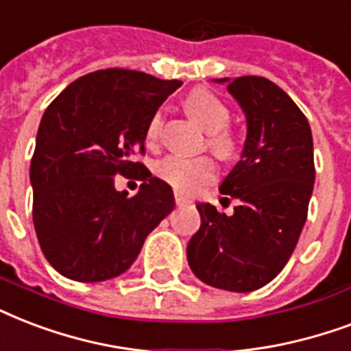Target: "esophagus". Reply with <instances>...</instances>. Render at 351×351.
<instances>
[{
    "mask_svg": "<svg viewBox=\"0 0 351 351\" xmlns=\"http://www.w3.org/2000/svg\"><path fill=\"white\" fill-rule=\"evenodd\" d=\"M173 199H176V205H186V203H190V199L189 197H184L183 194H179V192H176V194H173Z\"/></svg>",
    "mask_w": 351,
    "mask_h": 351,
    "instance_id": "34e87169",
    "label": "esophagus"
}]
</instances>
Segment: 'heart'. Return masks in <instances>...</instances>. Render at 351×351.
I'll list each match as a JSON object with an SVG mask.
<instances>
[{"mask_svg":"<svg viewBox=\"0 0 351 351\" xmlns=\"http://www.w3.org/2000/svg\"><path fill=\"white\" fill-rule=\"evenodd\" d=\"M184 108L190 117L206 132V146L223 161H229L238 154V138L230 130V110L223 100L206 89H194L184 100ZM165 115L161 110L152 113L146 122V141L148 145H157L161 141ZM216 162L208 156H179L172 154L157 162V178L162 179L172 189L192 194L216 178Z\"/></svg>","mask_w":351,"mask_h":351,"instance_id":"b5f03b06","label":"heart"}]
</instances>
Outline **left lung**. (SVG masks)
<instances>
[{"label":"left lung","instance_id":"obj_1","mask_svg":"<svg viewBox=\"0 0 351 351\" xmlns=\"http://www.w3.org/2000/svg\"><path fill=\"white\" fill-rule=\"evenodd\" d=\"M218 82H227L247 117L241 159L219 186L240 203L232 216L197 205L201 227L186 258L201 282L249 293L269 284L297 247L315 183L313 137L300 108L267 78Z\"/></svg>","mask_w":351,"mask_h":351}]
</instances>
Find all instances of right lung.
Returning <instances> with one entry per match:
<instances>
[{"mask_svg":"<svg viewBox=\"0 0 351 351\" xmlns=\"http://www.w3.org/2000/svg\"><path fill=\"white\" fill-rule=\"evenodd\" d=\"M181 84L111 67L77 78L43 113L31 159L32 221L65 278L122 274L173 210L170 184L132 156H145L146 122ZM119 173L143 181L137 195L116 192Z\"/></svg>","mask_w":351,"mask_h":351,"instance_id":"1","label":"right lung"}]
</instances>
